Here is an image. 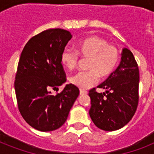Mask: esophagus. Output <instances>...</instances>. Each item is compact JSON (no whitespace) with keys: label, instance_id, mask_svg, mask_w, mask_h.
<instances>
[{"label":"esophagus","instance_id":"34e87169","mask_svg":"<svg viewBox=\"0 0 154 154\" xmlns=\"http://www.w3.org/2000/svg\"><path fill=\"white\" fill-rule=\"evenodd\" d=\"M80 94H81V95L87 94V91H85V90H84V89H80Z\"/></svg>","mask_w":154,"mask_h":154}]
</instances>
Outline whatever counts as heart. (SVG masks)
Segmentation results:
<instances>
[{
  "mask_svg": "<svg viewBox=\"0 0 154 154\" xmlns=\"http://www.w3.org/2000/svg\"><path fill=\"white\" fill-rule=\"evenodd\" d=\"M77 52L65 47L60 53V62L67 69H76L79 63V55L88 58L86 68L89 70L77 72L70 77V82L81 89H88L98 82L99 77L109 76L117 66L120 51L117 46L108 43L98 36H91L80 40L76 45Z\"/></svg>",
  "mask_w": 154,
  "mask_h": 154,
  "instance_id": "b5f03b06",
  "label": "heart"
}]
</instances>
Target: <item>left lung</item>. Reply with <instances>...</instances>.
Instances as JSON below:
<instances>
[{"label": "left lung", "instance_id": "8db88e82", "mask_svg": "<svg viewBox=\"0 0 154 154\" xmlns=\"http://www.w3.org/2000/svg\"><path fill=\"white\" fill-rule=\"evenodd\" d=\"M105 93L89 90V116L97 127L114 131L125 126L134 117L139 100V69L134 54L125 48L119 66L98 85Z\"/></svg>", "mask_w": 154, "mask_h": 154}]
</instances>
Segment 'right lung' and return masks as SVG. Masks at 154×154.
I'll return each mask as SVG.
<instances>
[{
  "mask_svg": "<svg viewBox=\"0 0 154 154\" xmlns=\"http://www.w3.org/2000/svg\"><path fill=\"white\" fill-rule=\"evenodd\" d=\"M71 38L62 29L45 30L32 37L20 54L14 82L18 109L25 122L40 131L60 128L79 95V89L72 84L56 95L51 93L66 82L60 57Z\"/></svg>",
  "mask_w": 154,
  "mask_h": 154,
  "instance_id": "1",
  "label": "right lung"
}]
</instances>
